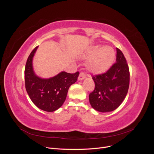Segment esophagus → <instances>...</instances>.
Masks as SVG:
<instances>
[{"label":"esophagus","mask_w":154,"mask_h":154,"mask_svg":"<svg viewBox=\"0 0 154 154\" xmlns=\"http://www.w3.org/2000/svg\"><path fill=\"white\" fill-rule=\"evenodd\" d=\"M85 77H86L85 74L83 72H82L80 73V75H79V76H78V80H82L84 78H85Z\"/></svg>","instance_id":"obj_1"}]
</instances>
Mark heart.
I'll return each mask as SVG.
<instances>
[{
	"label": "heart",
	"instance_id": "obj_1",
	"mask_svg": "<svg viewBox=\"0 0 154 154\" xmlns=\"http://www.w3.org/2000/svg\"><path fill=\"white\" fill-rule=\"evenodd\" d=\"M87 56L90 58L87 63V69L93 73L101 74L110 67L115 58V53L109 46L101 48L96 45L89 50Z\"/></svg>",
	"mask_w": 154,
	"mask_h": 154
}]
</instances>
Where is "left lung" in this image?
<instances>
[{
	"mask_svg": "<svg viewBox=\"0 0 154 154\" xmlns=\"http://www.w3.org/2000/svg\"><path fill=\"white\" fill-rule=\"evenodd\" d=\"M116 62L106 72L92 76L95 83L89 94L93 109L101 112H111L122 104L127 94L130 72L123 53L116 48Z\"/></svg>",
	"mask_w": 154,
	"mask_h": 154,
	"instance_id": "obj_1",
	"label": "left lung"
}]
</instances>
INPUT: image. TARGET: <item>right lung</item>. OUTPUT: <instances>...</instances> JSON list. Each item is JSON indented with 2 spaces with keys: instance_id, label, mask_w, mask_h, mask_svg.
Segmentation results:
<instances>
[{
  "instance_id": "right-lung-1",
  "label": "right lung",
  "mask_w": 154,
  "mask_h": 154,
  "mask_svg": "<svg viewBox=\"0 0 154 154\" xmlns=\"http://www.w3.org/2000/svg\"><path fill=\"white\" fill-rule=\"evenodd\" d=\"M38 46L32 51L27 60L25 71V86L31 101L38 108L46 112L58 109L66 99L69 88L75 83L79 72H62L49 79L36 76L32 69V57Z\"/></svg>"
}]
</instances>
